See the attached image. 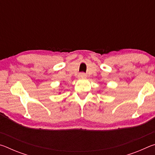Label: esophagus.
<instances>
[{"label": "esophagus", "mask_w": 155, "mask_h": 155, "mask_svg": "<svg viewBox=\"0 0 155 155\" xmlns=\"http://www.w3.org/2000/svg\"><path fill=\"white\" fill-rule=\"evenodd\" d=\"M78 77H79V78H85L87 77V75H86V74H85V73H80L79 75H78Z\"/></svg>", "instance_id": "obj_1"}]
</instances>
